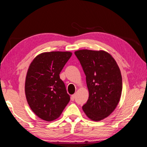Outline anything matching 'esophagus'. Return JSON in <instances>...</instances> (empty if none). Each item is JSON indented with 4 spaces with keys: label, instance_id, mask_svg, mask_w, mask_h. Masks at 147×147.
Listing matches in <instances>:
<instances>
[{
    "label": "esophagus",
    "instance_id": "esophagus-1",
    "mask_svg": "<svg viewBox=\"0 0 147 147\" xmlns=\"http://www.w3.org/2000/svg\"><path fill=\"white\" fill-rule=\"evenodd\" d=\"M74 99H75V95H74V94L72 95H71V100H72V101H73Z\"/></svg>",
    "mask_w": 147,
    "mask_h": 147
}]
</instances>
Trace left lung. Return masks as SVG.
Wrapping results in <instances>:
<instances>
[{
	"label": "left lung",
	"instance_id": "1",
	"mask_svg": "<svg viewBox=\"0 0 147 147\" xmlns=\"http://www.w3.org/2000/svg\"><path fill=\"white\" fill-rule=\"evenodd\" d=\"M74 54L86 74L89 91L83 111L92 120H103L119 103L122 90L120 70L112 55L103 50H80Z\"/></svg>",
	"mask_w": 147,
	"mask_h": 147
}]
</instances>
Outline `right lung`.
<instances>
[{"mask_svg": "<svg viewBox=\"0 0 147 147\" xmlns=\"http://www.w3.org/2000/svg\"><path fill=\"white\" fill-rule=\"evenodd\" d=\"M70 52H44L37 55L27 71L25 92L35 115L51 122L59 117L70 96L59 74L71 57Z\"/></svg>", "mask_w": 147, "mask_h": 147, "instance_id": "add662e5", "label": "right lung"}]
</instances>
